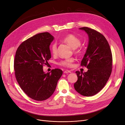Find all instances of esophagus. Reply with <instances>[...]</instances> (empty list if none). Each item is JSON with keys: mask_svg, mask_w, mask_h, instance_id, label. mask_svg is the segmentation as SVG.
<instances>
[{"mask_svg": "<svg viewBox=\"0 0 125 125\" xmlns=\"http://www.w3.org/2000/svg\"><path fill=\"white\" fill-rule=\"evenodd\" d=\"M71 73V72L69 71V70H65V71L64 72V73Z\"/></svg>", "mask_w": 125, "mask_h": 125, "instance_id": "34e87169", "label": "esophagus"}]
</instances>
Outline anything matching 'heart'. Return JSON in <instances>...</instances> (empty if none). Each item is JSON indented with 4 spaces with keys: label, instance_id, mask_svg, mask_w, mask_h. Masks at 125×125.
Instances as JSON below:
<instances>
[{
    "label": "heart",
    "instance_id": "heart-1",
    "mask_svg": "<svg viewBox=\"0 0 125 125\" xmlns=\"http://www.w3.org/2000/svg\"><path fill=\"white\" fill-rule=\"evenodd\" d=\"M62 41L67 44L73 49H75L81 44V40L79 38L73 34H68L65 36L62 39ZM50 50L53 55H56L57 52V46L56 43H53L51 45ZM80 51L77 50V52H79ZM74 61L73 58L66 59L61 61L60 64L62 66L67 67H70L73 66V63Z\"/></svg>",
    "mask_w": 125,
    "mask_h": 125
}]
</instances>
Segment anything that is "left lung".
I'll use <instances>...</instances> for the list:
<instances>
[{"mask_svg":"<svg viewBox=\"0 0 125 125\" xmlns=\"http://www.w3.org/2000/svg\"><path fill=\"white\" fill-rule=\"evenodd\" d=\"M88 36V46L81 65L86 66L87 72L77 71L78 80L74 84L75 90L85 96H93L106 85L112 72V56L105 37L94 30L83 27Z\"/></svg>","mask_w":125,"mask_h":125,"instance_id":"left-lung-1","label":"left lung"}]
</instances>
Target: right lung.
<instances>
[{"label":"right lung","mask_w":125,"mask_h":125,"mask_svg":"<svg viewBox=\"0 0 125 125\" xmlns=\"http://www.w3.org/2000/svg\"><path fill=\"white\" fill-rule=\"evenodd\" d=\"M54 37L49 32H42L22 42L16 52L14 70L21 88L31 99L44 101L55 91L62 70L52 69L45 73L43 65L51 58L50 48Z\"/></svg>","instance_id":"add662e5"}]
</instances>
